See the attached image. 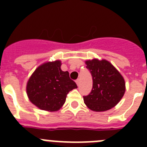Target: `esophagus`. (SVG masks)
I'll list each match as a JSON object with an SVG mask.
<instances>
[{
    "instance_id": "esophagus-1",
    "label": "esophagus",
    "mask_w": 147,
    "mask_h": 147,
    "mask_svg": "<svg viewBox=\"0 0 147 147\" xmlns=\"http://www.w3.org/2000/svg\"><path fill=\"white\" fill-rule=\"evenodd\" d=\"M76 85L79 86V84H80V80H76Z\"/></svg>"
}]
</instances>
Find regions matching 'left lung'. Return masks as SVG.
<instances>
[{
    "instance_id": "left-lung-1",
    "label": "left lung",
    "mask_w": 147,
    "mask_h": 147,
    "mask_svg": "<svg viewBox=\"0 0 147 147\" xmlns=\"http://www.w3.org/2000/svg\"><path fill=\"white\" fill-rule=\"evenodd\" d=\"M93 78V88L84 102L90 110L103 112L117 105L125 93V81L109 61L98 59L85 61Z\"/></svg>"
}]
</instances>
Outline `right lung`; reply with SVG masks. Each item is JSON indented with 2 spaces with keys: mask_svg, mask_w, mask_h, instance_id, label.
I'll return each mask as SVG.
<instances>
[{
  "mask_svg": "<svg viewBox=\"0 0 147 147\" xmlns=\"http://www.w3.org/2000/svg\"><path fill=\"white\" fill-rule=\"evenodd\" d=\"M61 65L60 60L45 62L36 68L27 82L28 99L40 110L57 111L65 102L67 93L77 88L69 73L61 70Z\"/></svg>",
  "mask_w": 147,
  "mask_h": 147,
  "instance_id": "obj_1",
  "label": "right lung"
}]
</instances>
